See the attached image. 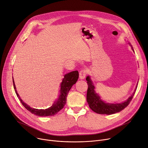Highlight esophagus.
<instances>
[{
	"label": "esophagus",
	"mask_w": 148,
	"mask_h": 148,
	"mask_svg": "<svg viewBox=\"0 0 148 148\" xmlns=\"http://www.w3.org/2000/svg\"><path fill=\"white\" fill-rule=\"evenodd\" d=\"M87 71L86 69H83V70H82L79 73V77L80 79L82 80V79L85 78V77L87 75Z\"/></svg>",
	"instance_id": "1"
}]
</instances>
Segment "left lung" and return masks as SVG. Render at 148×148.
<instances>
[{
    "mask_svg": "<svg viewBox=\"0 0 148 148\" xmlns=\"http://www.w3.org/2000/svg\"><path fill=\"white\" fill-rule=\"evenodd\" d=\"M129 44L131 46L133 51L134 52V49L131 44L130 43H129ZM86 80H87V83L88 84L86 97L87 102L88 104V106H89L90 108L92 111L99 114L111 115L116 112H119L124 110L132 100L133 96L136 90V88L137 87V85H138V82H137L134 92L125 101L121 103H106L102 100L100 96L96 93L95 90V87L90 76H87Z\"/></svg>",
    "mask_w": 148,
    "mask_h": 148,
    "instance_id": "1",
    "label": "left lung"
}]
</instances>
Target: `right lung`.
<instances>
[{"label":"right lung","mask_w":148,"mask_h":148,"mask_svg":"<svg viewBox=\"0 0 148 148\" xmlns=\"http://www.w3.org/2000/svg\"><path fill=\"white\" fill-rule=\"evenodd\" d=\"M78 71H72L69 73H67L64 75V78L62 79V81L61 83L60 94L58 95V97L53 102V103L51 106L45 110H38L36 108H31L26 104L24 101L21 99L20 96L17 93L15 82L13 78V84L15 92L16 94V96L18 99L20 101L22 105L28 111L31 113L40 116H53L56 114L59 111H61L66 102V97L68 93L71 89L72 86L75 84L78 78Z\"/></svg>","instance_id":"right-lung-1"}]
</instances>
